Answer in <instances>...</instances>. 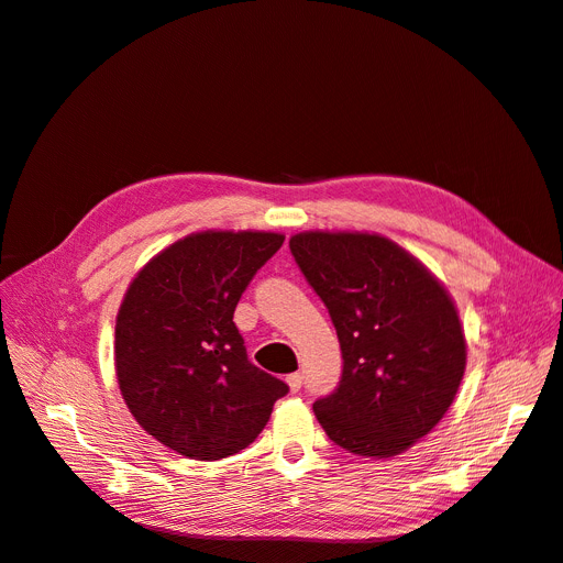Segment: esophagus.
<instances>
[{"instance_id": "esophagus-1", "label": "esophagus", "mask_w": 563, "mask_h": 563, "mask_svg": "<svg viewBox=\"0 0 563 563\" xmlns=\"http://www.w3.org/2000/svg\"><path fill=\"white\" fill-rule=\"evenodd\" d=\"M286 384H288L290 393H298V390L302 388V374H300V372L288 374V376H286Z\"/></svg>"}]
</instances>
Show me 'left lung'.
I'll list each match as a JSON object with an SVG mask.
<instances>
[{"label":"left lung","mask_w":563,"mask_h":563,"mask_svg":"<svg viewBox=\"0 0 563 563\" xmlns=\"http://www.w3.org/2000/svg\"><path fill=\"white\" fill-rule=\"evenodd\" d=\"M288 246L330 313L344 360L340 384L313 401V413L353 455L404 453L432 432L464 376L453 300L380 235L300 233Z\"/></svg>","instance_id":"1"}]
</instances>
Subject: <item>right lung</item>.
<instances>
[{
  "label": "right lung",
  "instance_id": "right-lung-1",
  "mask_svg": "<svg viewBox=\"0 0 563 563\" xmlns=\"http://www.w3.org/2000/svg\"><path fill=\"white\" fill-rule=\"evenodd\" d=\"M279 233H198L154 256L131 282L115 325V369L129 411L191 460L244 451L288 393L246 357L235 307L273 258Z\"/></svg>",
  "mask_w": 563,
  "mask_h": 563
}]
</instances>
